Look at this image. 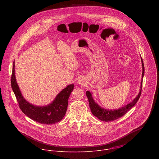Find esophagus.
Masks as SVG:
<instances>
[{
  "label": "esophagus",
  "mask_w": 159,
  "mask_h": 159,
  "mask_svg": "<svg viewBox=\"0 0 159 159\" xmlns=\"http://www.w3.org/2000/svg\"><path fill=\"white\" fill-rule=\"evenodd\" d=\"M80 84H83V80H78V82Z\"/></svg>",
  "instance_id": "1"
}]
</instances>
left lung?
<instances>
[{"label":"left lung","instance_id":"obj_1","mask_svg":"<svg viewBox=\"0 0 159 159\" xmlns=\"http://www.w3.org/2000/svg\"><path fill=\"white\" fill-rule=\"evenodd\" d=\"M141 60V64H142V77H141V86H140V89L139 92L136 97L133 100L132 102L130 103L127 104L125 106L119 108L118 109L115 110H108V109H105L102 107H101L99 105H98L95 101L93 100L92 97V93L89 91L86 92V95L88 97L89 103V107L91 109V112L92 114L97 117L98 119L102 121L105 122H108V121H113L114 120H116L119 119V117L123 116L125 114L130 110L135 105L136 102L139 100L141 93V89H142V84H143V79L144 75V64L142 58Z\"/></svg>","mask_w":159,"mask_h":159}]
</instances>
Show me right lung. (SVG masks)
<instances>
[{"label":"right lung","instance_id":"add662e5","mask_svg":"<svg viewBox=\"0 0 159 159\" xmlns=\"http://www.w3.org/2000/svg\"><path fill=\"white\" fill-rule=\"evenodd\" d=\"M15 71L14 61L11 79V88L23 113L40 124L49 125L61 121L66 113L68 98L74 88V84H69L62 89L51 103L45 106H37L29 103L24 98L17 83Z\"/></svg>","mask_w":159,"mask_h":159}]
</instances>
